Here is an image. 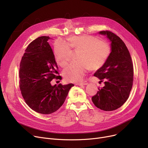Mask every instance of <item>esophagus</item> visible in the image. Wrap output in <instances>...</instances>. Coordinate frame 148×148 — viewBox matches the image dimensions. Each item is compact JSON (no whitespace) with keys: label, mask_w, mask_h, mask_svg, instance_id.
<instances>
[{"label":"esophagus","mask_w":148,"mask_h":148,"mask_svg":"<svg viewBox=\"0 0 148 148\" xmlns=\"http://www.w3.org/2000/svg\"><path fill=\"white\" fill-rule=\"evenodd\" d=\"M88 83L87 82H80V83H77L76 85H78V86H83V85H86L88 84Z\"/></svg>","instance_id":"1"}]
</instances>
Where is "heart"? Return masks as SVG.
<instances>
[{"label": "heart", "instance_id": "b5f03b06", "mask_svg": "<svg viewBox=\"0 0 148 148\" xmlns=\"http://www.w3.org/2000/svg\"><path fill=\"white\" fill-rule=\"evenodd\" d=\"M79 51L78 59L68 65L63 71L65 79L69 82H80L90 68L97 70L107 62L111 53L107 42L91 35L73 36L67 43L58 42L54 45V59L61 67L65 66L72 58L73 51Z\"/></svg>", "mask_w": 148, "mask_h": 148}]
</instances>
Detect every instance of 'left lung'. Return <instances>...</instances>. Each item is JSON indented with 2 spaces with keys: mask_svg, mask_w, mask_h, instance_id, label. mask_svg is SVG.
Returning a JSON list of instances; mask_svg holds the SVG:
<instances>
[{
  "mask_svg": "<svg viewBox=\"0 0 148 148\" xmlns=\"http://www.w3.org/2000/svg\"><path fill=\"white\" fill-rule=\"evenodd\" d=\"M111 42V53L106 64L94 75L105 86L98 89L92 101L101 110L112 111L121 107L128 99L133 83V65L130 52L121 39L110 31H101Z\"/></svg>",
  "mask_w": 148,
  "mask_h": 148,
  "instance_id": "1",
  "label": "left lung"
}]
</instances>
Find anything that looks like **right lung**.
<instances>
[{
	"instance_id": "add662e5",
	"label": "right lung",
	"mask_w": 148,
	"mask_h": 148,
	"mask_svg": "<svg viewBox=\"0 0 148 148\" xmlns=\"http://www.w3.org/2000/svg\"><path fill=\"white\" fill-rule=\"evenodd\" d=\"M49 36L38 37L30 42L22 57L19 70L20 88L29 107L36 112L48 114L57 111L65 102L74 84L50 82L61 80L58 67L48 42Z\"/></svg>"
}]
</instances>
